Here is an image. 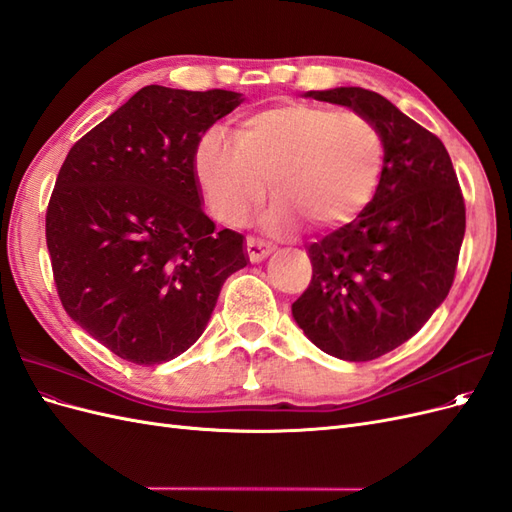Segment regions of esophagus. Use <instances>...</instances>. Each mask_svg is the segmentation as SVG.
<instances>
[{
  "label": "esophagus",
  "instance_id": "34e87169",
  "mask_svg": "<svg viewBox=\"0 0 512 512\" xmlns=\"http://www.w3.org/2000/svg\"><path fill=\"white\" fill-rule=\"evenodd\" d=\"M245 250H247V256H250L252 262H260V260H265L273 252V247L269 243H265V241H260V239L247 237Z\"/></svg>",
  "mask_w": 512,
  "mask_h": 512
}]
</instances>
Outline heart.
I'll return each mask as SVG.
<instances>
[{
  "label": "heart",
  "instance_id": "obj_1",
  "mask_svg": "<svg viewBox=\"0 0 512 512\" xmlns=\"http://www.w3.org/2000/svg\"><path fill=\"white\" fill-rule=\"evenodd\" d=\"M384 168V138L354 111L286 102L252 113L230 141L211 130L194 156L196 181L215 220L241 224L269 190L265 226L277 235L305 222L333 230L374 198Z\"/></svg>",
  "mask_w": 512,
  "mask_h": 512
}]
</instances>
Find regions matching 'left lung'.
I'll return each instance as SVG.
<instances>
[{"label":"left lung","mask_w":512,"mask_h":512,"mask_svg":"<svg viewBox=\"0 0 512 512\" xmlns=\"http://www.w3.org/2000/svg\"><path fill=\"white\" fill-rule=\"evenodd\" d=\"M376 123L384 168L354 222L307 247L312 282L292 316L322 352L371 361L418 333L446 299L466 232L455 168L436 134L363 87L307 91Z\"/></svg>","instance_id":"left-lung-1"}]
</instances>
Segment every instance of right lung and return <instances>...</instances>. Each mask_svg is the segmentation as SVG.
Wrapping results in <instances>:
<instances>
[{"label": "right lung", "mask_w": 512, "mask_h": 512, "mask_svg": "<svg viewBox=\"0 0 512 512\" xmlns=\"http://www.w3.org/2000/svg\"><path fill=\"white\" fill-rule=\"evenodd\" d=\"M243 102L226 89L147 85L108 115L61 166L46 247L61 305L113 354L160 365L203 335L243 235L203 211L194 156L215 121Z\"/></svg>", "instance_id": "right-lung-1"}]
</instances>
